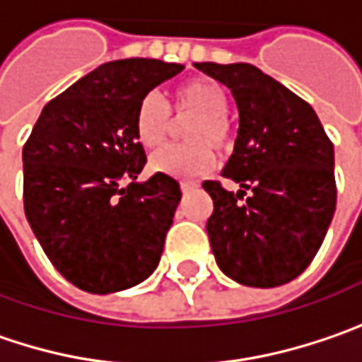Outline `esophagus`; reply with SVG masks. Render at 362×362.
Wrapping results in <instances>:
<instances>
[{
    "label": "esophagus",
    "mask_w": 362,
    "mask_h": 362,
    "mask_svg": "<svg viewBox=\"0 0 362 362\" xmlns=\"http://www.w3.org/2000/svg\"><path fill=\"white\" fill-rule=\"evenodd\" d=\"M180 188H182V192H192L194 188H199V182L182 180V182H180Z\"/></svg>",
    "instance_id": "1"
}]
</instances>
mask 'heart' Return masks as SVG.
<instances>
[{"label": "heart", "mask_w": 362, "mask_h": 362, "mask_svg": "<svg viewBox=\"0 0 362 362\" xmlns=\"http://www.w3.org/2000/svg\"><path fill=\"white\" fill-rule=\"evenodd\" d=\"M172 108L176 118H190L184 127V137L190 143L163 147L151 158V168L176 178L204 174L215 163V149L227 153L233 147L231 127L227 120V92L219 81L209 77L188 79L174 90ZM133 131L145 149H158L170 139L174 131V118L160 94L149 92L139 100Z\"/></svg>", "instance_id": "1"}]
</instances>
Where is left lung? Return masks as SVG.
<instances>
[{"instance_id": "left-lung-1", "label": "left lung", "mask_w": 362, "mask_h": 362, "mask_svg": "<svg viewBox=\"0 0 362 362\" xmlns=\"http://www.w3.org/2000/svg\"><path fill=\"white\" fill-rule=\"evenodd\" d=\"M229 88L240 129L223 178L202 188L213 199L206 233L217 266L245 287L297 279L326 238L336 211L334 145L315 110L250 63H194Z\"/></svg>"}]
</instances>
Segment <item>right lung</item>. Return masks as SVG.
Returning a JSON list of instances; mask_svg holds the SVG:
<instances>
[{"label": "right lung", "instance_id": "1", "mask_svg": "<svg viewBox=\"0 0 362 362\" xmlns=\"http://www.w3.org/2000/svg\"><path fill=\"white\" fill-rule=\"evenodd\" d=\"M182 69L139 57L104 63L42 108L24 145L26 219L81 291H124L160 264L180 184L160 172L137 180L147 158L133 118L139 100Z\"/></svg>", "mask_w": 362, "mask_h": 362}]
</instances>
